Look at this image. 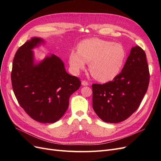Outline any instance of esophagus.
Returning a JSON list of instances; mask_svg holds the SVG:
<instances>
[{"label": "esophagus", "mask_w": 161, "mask_h": 161, "mask_svg": "<svg viewBox=\"0 0 161 161\" xmlns=\"http://www.w3.org/2000/svg\"><path fill=\"white\" fill-rule=\"evenodd\" d=\"M81 84H82V85H83V86H88V85H89L88 82H87L85 81V80H82V81L81 82Z\"/></svg>", "instance_id": "34e87169"}]
</instances>
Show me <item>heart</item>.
<instances>
[{
	"label": "heart",
	"instance_id": "b5f03b06",
	"mask_svg": "<svg viewBox=\"0 0 161 161\" xmlns=\"http://www.w3.org/2000/svg\"><path fill=\"white\" fill-rule=\"evenodd\" d=\"M125 56V48L120 43L91 38L82 41L78 51H71L69 63L72 72L78 74L89 62L92 76L99 81L108 82L118 75Z\"/></svg>",
	"mask_w": 161,
	"mask_h": 161
}]
</instances>
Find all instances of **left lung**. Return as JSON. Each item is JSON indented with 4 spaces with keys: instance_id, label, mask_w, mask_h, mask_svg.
<instances>
[{
    "instance_id": "obj_1",
    "label": "left lung",
    "mask_w": 161,
    "mask_h": 161,
    "mask_svg": "<svg viewBox=\"0 0 161 161\" xmlns=\"http://www.w3.org/2000/svg\"><path fill=\"white\" fill-rule=\"evenodd\" d=\"M149 80L144 51L139 46L132 47L122 70L113 81L92 85V108L105 122L124 121L138 108Z\"/></svg>"
}]
</instances>
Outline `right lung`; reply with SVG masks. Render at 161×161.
Segmentation results:
<instances>
[{"label": "right lung", "mask_w": 161, "mask_h": 161, "mask_svg": "<svg viewBox=\"0 0 161 161\" xmlns=\"http://www.w3.org/2000/svg\"><path fill=\"white\" fill-rule=\"evenodd\" d=\"M44 43L34 37L19 48L13 62L11 81L19 105L32 119L54 123L65 114L70 95L81 82L68 74L64 62L54 54L35 62L32 50Z\"/></svg>", "instance_id": "obj_1"}]
</instances>
